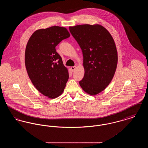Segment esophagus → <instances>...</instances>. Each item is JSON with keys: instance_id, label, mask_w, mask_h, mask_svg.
Returning a JSON list of instances; mask_svg holds the SVG:
<instances>
[{"instance_id": "obj_1", "label": "esophagus", "mask_w": 148, "mask_h": 148, "mask_svg": "<svg viewBox=\"0 0 148 148\" xmlns=\"http://www.w3.org/2000/svg\"><path fill=\"white\" fill-rule=\"evenodd\" d=\"M75 68H76V66H71V71H72L73 72H74V71H75Z\"/></svg>"}]
</instances>
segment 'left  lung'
Segmentation results:
<instances>
[{"label":"left lung","mask_w":148,"mask_h":148,"mask_svg":"<svg viewBox=\"0 0 148 148\" xmlns=\"http://www.w3.org/2000/svg\"><path fill=\"white\" fill-rule=\"evenodd\" d=\"M69 30L83 55L84 75L79 84L86 93L97 95L109 84L116 69L118 53L113 37L98 24L78 25Z\"/></svg>","instance_id":"1"}]
</instances>
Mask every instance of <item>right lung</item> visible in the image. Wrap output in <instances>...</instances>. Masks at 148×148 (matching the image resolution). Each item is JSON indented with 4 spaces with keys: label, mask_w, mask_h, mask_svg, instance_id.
Segmentation results:
<instances>
[{
    "label": "right lung",
    "mask_w": 148,
    "mask_h": 148,
    "mask_svg": "<svg viewBox=\"0 0 148 148\" xmlns=\"http://www.w3.org/2000/svg\"><path fill=\"white\" fill-rule=\"evenodd\" d=\"M69 36L64 27L41 29L32 35L26 47L25 64L29 77L35 88L49 98L62 94L69 79L68 71L56 47Z\"/></svg>",
    "instance_id": "obj_1"
}]
</instances>
